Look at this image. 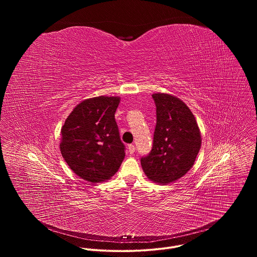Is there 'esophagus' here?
Here are the masks:
<instances>
[{"mask_svg":"<svg viewBox=\"0 0 257 257\" xmlns=\"http://www.w3.org/2000/svg\"><path fill=\"white\" fill-rule=\"evenodd\" d=\"M128 150H129L130 154H133L135 152V146L133 144H129L128 145Z\"/></svg>","mask_w":257,"mask_h":257,"instance_id":"1","label":"esophagus"}]
</instances>
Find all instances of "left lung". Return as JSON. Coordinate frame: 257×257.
Masks as SVG:
<instances>
[{
    "mask_svg": "<svg viewBox=\"0 0 257 257\" xmlns=\"http://www.w3.org/2000/svg\"><path fill=\"white\" fill-rule=\"evenodd\" d=\"M153 98L157 107L153 149L140 162L149 179L168 184L192 168L201 136L193 114L181 99L166 93H155Z\"/></svg>",
    "mask_w": 257,
    "mask_h": 257,
    "instance_id": "1",
    "label": "left lung"
}]
</instances>
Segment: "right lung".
Instances as JSON below:
<instances>
[{
    "label": "right lung",
    "instance_id": "1",
    "mask_svg": "<svg viewBox=\"0 0 257 257\" xmlns=\"http://www.w3.org/2000/svg\"><path fill=\"white\" fill-rule=\"evenodd\" d=\"M117 96H97L80 102L62 127L61 154L70 169L88 182L113 177L125 158L115 113Z\"/></svg>",
    "mask_w": 257,
    "mask_h": 257
}]
</instances>
